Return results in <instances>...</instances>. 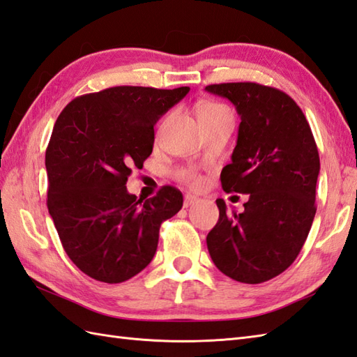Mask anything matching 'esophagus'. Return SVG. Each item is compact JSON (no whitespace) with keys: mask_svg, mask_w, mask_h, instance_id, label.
Masks as SVG:
<instances>
[{"mask_svg":"<svg viewBox=\"0 0 357 357\" xmlns=\"http://www.w3.org/2000/svg\"><path fill=\"white\" fill-rule=\"evenodd\" d=\"M197 202H199V199H197L196 196L187 195L185 199H184V208H188V206H192V205H195V204H197Z\"/></svg>","mask_w":357,"mask_h":357,"instance_id":"obj_1","label":"esophagus"}]
</instances>
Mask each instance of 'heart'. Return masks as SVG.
Segmentation results:
<instances>
[{
	"instance_id": "obj_1",
	"label": "heart",
	"mask_w": 357,
	"mask_h": 357,
	"mask_svg": "<svg viewBox=\"0 0 357 357\" xmlns=\"http://www.w3.org/2000/svg\"><path fill=\"white\" fill-rule=\"evenodd\" d=\"M223 111H228V107L220 105V103H216V102H205L197 107V117H199V120H202L205 117H211V115L220 114ZM182 178L188 181L193 187H201L202 185V179L199 178L197 175H195L193 172H182Z\"/></svg>"
}]
</instances>
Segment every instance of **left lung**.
I'll return each mask as SVG.
<instances>
[{
    "mask_svg": "<svg viewBox=\"0 0 357 357\" xmlns=\"http://www.w3.org/2000/svg\"><path fill=\"white\" fill-rule=\"evenodd\" d=\"M240 115L231 162L220 173L227 193L250 199L229 214L218 199L219 220L206 246L220 272L259 284L284 272L300 254L317 213L319 153L300 106L283 91L254 82L205 86Z\"/></svg>",
    "mask_w": 357,
    "mask_h": 357,
    "instance_id": "1",
    "label": "left lung"
}]
</instances>
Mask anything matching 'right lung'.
<instances>
[{
  "mask_svg": "<svg viewBox=\"0 0 357 357\" xmlns=\"http://www.w3.org/2000/svg\"><path fill=\"white\" fill-rule=\"evenodd\" d=\"M188 86H114L74 98L45 151L47 206L66 255L88 277L123 283L152 261L165 219L182 193L164 185L141 201L128 193L132 169L151 156L153 126Z\"/></svg>",
  "mask_w": 357,
  "mask_h": 357,
  "instance_id": "add662e5",
  "label": "right lung"
}]
</instances>
